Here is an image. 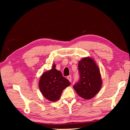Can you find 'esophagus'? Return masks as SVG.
I'll use <instances>...</instances> for the list:
<instances>
[{"label":"esophagus","mask_w":130,"mask_h":130,"mask_svg":"<svg viewBox=\"0 0 130 130\" xmlns=\"http://www.w3.org/2000/svg\"><path fill=\"white\" fill-rule=\"evenodd\" d=\"M67 79L70 81V82H72V76H68V77H67Z\"/></svg>","instance_id":"1"}]
</instances>
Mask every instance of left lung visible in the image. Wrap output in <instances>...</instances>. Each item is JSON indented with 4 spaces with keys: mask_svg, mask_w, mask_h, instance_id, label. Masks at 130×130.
Listing matches in <instances>:
<instances>
[{
    "mask_svg": "<svg viewBox=\"0 0 130 130\" xmlns=\"http://www.w3.org/2000/svg\"><path fill=\"white\" fill-rule=\"evenodd\" d=\"M80 79L73 86L77 94L85 99H90L99 92L102 86L101 77L95 61L89 57L78 62Z\"/></svg>",
    "mask_w": 130,
    "mask_h": 130,
    "instance_id": "left-lung-1",
    "label": "left lung"
}]
</instances>
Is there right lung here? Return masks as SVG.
Segmentation results:
<instances>
[{
  "label": "right lung",
  "mask_w": 130,
  "mask_h": 130,
  "mask_svg": "<svg viewBox=\"0 0 130 130\" xmlns=\"http://www.w3.org/2000/svg\"><path fill=\"white\" fill-rule=\"evenodd\" d=\"M55 68L56 65L53 64L52 69L42 74L39 81V87L43 95L53 102L60 99L63 90L70 85L69 80Z\"/></svg>",
  "instance_id": "1"
}]
</instances>
